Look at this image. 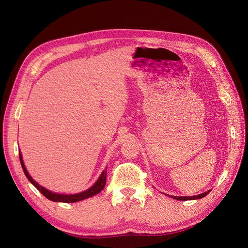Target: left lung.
<instances>
[{
	"instance_id": "obj_1",
	"label": "left lung",
	"mask_w": 248,
	"mask_h": 248,
	"mask_svg": "<svg viewBox=\"0 0 248 248\" xmlns=\"http://www.w3.org/2000/svg\"><path fill=\"white\" fill-rule=\"evenodd\" d=\"M209 193V191L207 192H204L202 194H199V196H194V197H172L175 200H178V201H189V200H197V199H202L206 197L207 194Z\"/></svg>"
}]
</instances>
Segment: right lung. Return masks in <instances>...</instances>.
Instances as JSON below:
<instances>
[{
    "label": "right lung",
    "instance_id": "right-lung-1",
    "mask_svg": "<svg viewBox=\"0 0 248 248\" xmlns=\"http://www.w3.org/2000/svg\"><path fill=\"white\" fill-rule=\"evenodd\" d=\"M19 159H20V163H21V168L24 170L25 175L27 176V178L29 179V181L31 182L37 189H38L44 197L46 199L52 201V202H79L81 200H85L88 199L90 197H93L95 194L99 193L103 188L104 186H106L107 183V170H104L102 171V174L100 175L99 179L97 180V182L91 187V188H89L86 191H82L80 193H77V194H58L55 192H51L47 189L44 188V187L40 186L38 183L32 179V177L29 175V172L25 167L24 161H22V157L21 154L19 153Z\"/></svg>",
    "mask_w": 248,
    "mask_h": 248
}]
</instances>
